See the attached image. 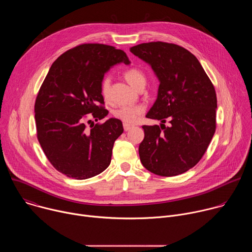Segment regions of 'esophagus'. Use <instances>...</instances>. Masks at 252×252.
Masks as SVG:
<instances>
[{
    "label": "esophagus",
    "mask_w": 252,
    "mask_h": 252,
    "mask_svg": "<svg viewBox=\"0 0 252 252\" xmlns=\"http://www.w3.org/2000/svg\"><path fill=\"white\" fill-rule=\"evenodd\" d=\"M130 127H131L130 125H128V124H124V129H125L126 131L128 130V129H130Z\"/></svg>",
    "instance_id": "obj_1"
}]
</instances>
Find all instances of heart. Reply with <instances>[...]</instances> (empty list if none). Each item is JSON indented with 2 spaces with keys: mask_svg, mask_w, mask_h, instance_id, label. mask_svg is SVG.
Masks as SVG:
<instances>
[{
  "mask_svg": "<svg viewBox=\"0 0 252 252\" xmlns=\"http://www.w3.org/2000/svg\"><path fill=\"white\" fill-rule=\"evenodd\" d=\"M124 77L126 81L135 90L140 87H145L147 83V78L142 71L137 67H129L125 70ZM111 80L110 78H103L100 83V94L104 98H107L110 94ZM145 111V107L140 104L134 105H123L116 111H114V117L125 124H133L135 123L140 115Z\"/></svg>",
  "mask_w": 252,
  "mask_h": 252,
  "instance_id": "1",
  "label": "heart"
}]
</instances>
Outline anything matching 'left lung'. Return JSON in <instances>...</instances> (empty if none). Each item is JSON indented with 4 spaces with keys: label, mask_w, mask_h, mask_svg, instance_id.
I'll list each match as a JSON object with an SVG mask.
<instances>
[{
    "label": "left lung",
    "mask_w": 252,
    "mask_h": 252,
    "mask_svg": "<svg viewBox=\"0 0 252 252\" xmlns=\"http://www.w3.org/2000/svg\"><path fill=\"white\" fill-rule=\"evenodd\" d=\"M130 52L150 63L159 81L158 98L146 117L161 124L142 126L140 161L158 175L182 174L201 159L217 128L214 87L195 56L181 46L151 42Z\"/></svg>",
    "instance_id": "left-lung-1"
}]
</instances>
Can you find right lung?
I'll return each mask as SVG.
<instances>
[{
    "label": "right lung",
    "mask_w": 252,
    "mask_h": 252,
    "mask_svg": "<svg viewBox=\"0 0 252 252\" xmlns=\"http://www.w3.org/2000/svg\"><path fill=\"white\" fill-rule=\"evenodd\" d=\"M129 63L126 54L113 46L83 44L61 55L52 64L34 102L37 137L52 165L63 174L87 179L111 163L123 123L110 119L91 124L109 112L100 83L113 65ZM91 124L88 129L86 123Z\"/></svg>",
    "instance_id": "1"
}]
</instances>
